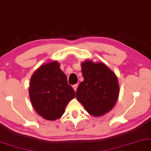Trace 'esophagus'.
Wrapping results in <instances>:
<instances>
[{"label": "esophagus", "instance_id": "esophagus-1", "mask_svg": "<svg viewBox=\"0 0 151 151\" xmlns=\"http://www.w3.org/2000/svg\"><path fill=\"white\" fill-rule=\"evenodd\" d=\"M78 84H75V85H73V86H72L74 90H75V91L77 90V89H78Z\"/></svg>", "mask_w": 151, "mask_h": 151}]
</instances>
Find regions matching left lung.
Wrapping results in <instances>:
<instances>
[{
	"label": "left lung",
	"mask_w": 151,
	"mask_h": 151,
	"mask_svg": "<svg viewBox=\"0 0 151 151\" xmlns=\"http://www.w3.org/2000/svg\"><path fill=\"white\" fill-rule=\"evenodd\" d=\"M84 80L76 91V98L89 114L98 117L114 107L119 96L117 76L103 63L86 61L81 64Z\"/></svg>",
	"instance_id": "8db88e82"
}]
</instances>
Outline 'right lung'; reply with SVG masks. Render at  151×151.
I'll list each match as a JSON object with an SVG mask.
<instances>
[{
  "label": "right lung",
  "instance_id": "add662e5",
  "mask_svg": "<svg viewBox=\"0 0 151 151\" xmlns=\"http://www.w3.org/2000/svg\"><path fill=\"white\" fill-rule=\"evenodd\" d=\"M30 99L34 109L45 119H59L76 93L56 61L42 65L30 80Z\"/></svg>",
  "mask_w": 151,
  "mask_h": 151
}]
</instances>
